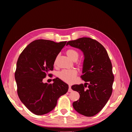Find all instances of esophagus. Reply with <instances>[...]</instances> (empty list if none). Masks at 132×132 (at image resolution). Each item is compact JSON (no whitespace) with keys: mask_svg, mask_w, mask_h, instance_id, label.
I'll list each match as a JSON object with an SVG mask.
<instances>
[{"mask_svg":"<svg viewBox=\"0 0 132 132\" xmlns=\"http://www.w3.org/2000/svg\"><path fill=\"white\" fill-rule=\"evenodd\" d=\"M72 91V89L71 88V86L69 85V89H68V92H71Z\"/></svg>","mask_w":132,"mask_h":132,"instance_id":"obj_1","label":"esophagus"}]
</instances>
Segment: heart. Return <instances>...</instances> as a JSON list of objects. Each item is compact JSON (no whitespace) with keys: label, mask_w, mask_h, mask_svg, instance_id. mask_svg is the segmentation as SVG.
Here are the masks:
<instances>
[{"label":"heart","mask_w":132,"mask_h":132,"mask_svg":"<svg viewBox=\"0 0 132 132\" xmlns=\"http://www.w3.org/2000/svg\"><path fill=\"white\" fill-rule=\"evenodd\" d=\"M66 53L72 61H76L79 57L78 52L74 49H69L66 52ZM57 58L55 60V63L56 62ZM77 71L75 69H63L59 71L57 76L62 80L68 83H72L75 80L76 77L77 75Z\"/></svg>","instance_id":"b5f03b06"}]
</instances>
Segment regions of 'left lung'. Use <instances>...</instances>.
I'll return each mask as SVG.
<instances>
[{
    "label": "left lung",
    "mask_w": 132,
    "mask_h": 132,
    "mask_svg": "<svg viewBox=\"0 0 132 132\" xmlns=\"http://www.w3.org/2000/svg\"><path fill=\"white\" fill-rule=\"evenodd\" d=\"M68 45L80 49L84 55L81 78L86 82L71 86L80 95L73 106L80 114L94 116L105 106L112 93L114 75L111 62L104 47L91 38L70 41L67 43ZM87 85L88 88L86 90Z\"/></svg>",
    "instance_id": "obj_1"
}]
</instances>
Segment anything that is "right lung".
<instances>
[{"mask_svg":"<svg viewBox=\"0 0 132 132\" xmlns=\"http://www.w3.org/2000/svg\"><path fill=\"white\" fill-rule=\"evenodd\" d=\"M67 41L56 43L37 39L30 43L20 55L15 79L21 101L33 113L43 115L52 111L60 96L68 90V85L57 78L53 84L43 79L53 70L54 61Z\"/></svg>","mask_w":132,"mask_h":132,"instance_id":"add662e5","label":"right lung"}]
</instances>
